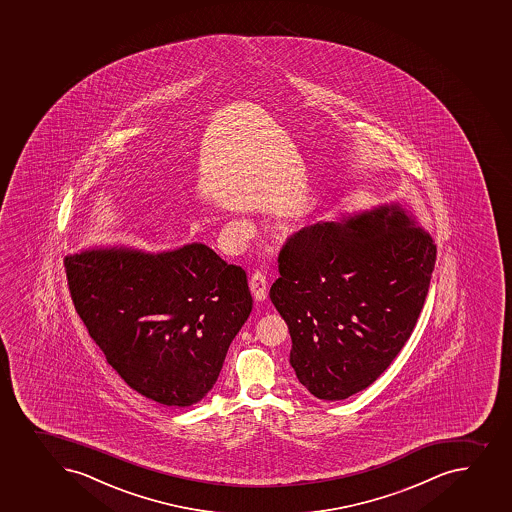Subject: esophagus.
Returning a JSON list of instances; mask_svg holds the SVG:
<instances>
[{
  "mask_svg": "<svg viewBox=\"0 0 512 512\" xmlns=\"http://www.w3.org/2000/svg\"><path fill=\"white\" fill-rule=\"evenodd\" d=\"M250 290H252L255 300L262 302V300L267 299L269 284H267V275H265L262 270H255V272L250 275Z\"/></svg>",
  "mask_w": 512,
  "mask_h": 512,
  "instance_id": "34e87169",
  "label": "esophagus"
}]
</instances>
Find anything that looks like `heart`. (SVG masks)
Returning a JSON list of instances; mask_svg holds the SVG:
<instances>
[{
	"mask_svg": "<svg viewBox=\"0 0 512 512\" xmlns=\"http://www.w3.org/2000/svg\"><path fill=\"white\" fill-rule=\"evenodd\" d=\"M232 230L233 232L237 233L238 237H242V235H245L247 233V225L242 222H235L232 223Z\"/></svg>",
	"mask_w": 512,
	"mask_h": 512,
	"instance_id": "obj_1",
	"label": "heart"
}]
</instances>
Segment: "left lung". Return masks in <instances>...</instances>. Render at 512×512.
Segmentation results:
<instances>
[{"label": "left lung", "mask_w": 512, "mask_h": 512, "mask_svg": "<svg viewBox=\"0 0 512 512\" xmlns=\"http://www.w3.org/2000/svg\"><path fill=\"white\" fill-rule=\"evenodd\" d=\"M397 205L285 238L270 299L289 325L290 364L317 399L374 384L409 340L437 248Z\"/></svg>", "instance_id": "obj_1"}]
</instances>
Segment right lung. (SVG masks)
Returning <instances> with one entry per match:
<instances>
[{
    "instance_id": "add662e5",
    "label": "right lung",
    "mask_w": 512,
    "mask_h": 512,
    "mask_svg": "<svg viewBox=\"0 0 512 512\" xmlns=\"http://www.w3.org/2000/svg\"><path fill=\"white\" fill-rule=\"evenodd\" d=\"M71 300L108 364L138 394L170 407L212 389L252 312L247 274L212 248L87 250L63 260Z\"/></svg>"
}]
</instances>
